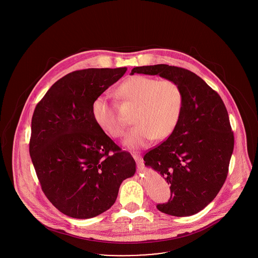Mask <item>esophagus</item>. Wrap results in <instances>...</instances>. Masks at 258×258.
<instances>
[{"mask_svg":"<svg viewBox=\"0 0 258 258\" xmlns=\"http://www.w3.org/2000/svg\"><path fill=\"white\" fill-rule=\"evenodd\" d=\"M133 157H134V159H135V162H136L138 165H140V164L143 163L142 157H141L139 154H133Z\"/></svg>","mask_w":258,"mask_h":258,"instance_id":"obj_1","label":"esophagus"}]
</instances>
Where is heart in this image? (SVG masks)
<instances>
[{
  "label": "heart",
  "mask_w": 258,
  "mask_h": 258,
  "mask_svg": "<svg viewBox=\"0 0 258 258\" xmlns=\"http://www.w3.org/2000/svg\"><path fill=\"white\" fill-rule=\"evenodd\" d=\"M118 92L124 99L136 104L134 115L136 123L124 139L125 147H145L155 138L164 139L174 132L184 103L183 91L176 82L135 75L123 81ZM93 116L112 137L119 138L124 135L126 123L106 97H98L95 100Z\"/></svg>",
  "instance_id": "1"
}]
</instances>
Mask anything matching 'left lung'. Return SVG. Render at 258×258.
<instances>
[{
  "label": "left lung",
  "instance_id": "left-lung-1",
  "mask_svg": "<svg viewBox=\"0 0 258 258\" xmlns=\"http://www.w3.org/2000/svg\"><path fill=\"white\" fill-rule=\"evenodd\" d=\"M135 74L160 75L183 91L179 123L144 160L170 184V199L158 204V210L175 217L192 216L214 200L227 177L234 136L226 107L217 92L187 70L161 63L136 67L131 74Z\"/></svg>",
  "mask_w": 258,
  "mask_h": 258
}]
</instances>
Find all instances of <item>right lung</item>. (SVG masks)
Returning a JSON list of instances; mask_svg holds the SVG:
<instances>
[{"label":"right lung","mask_w":258,"mask_h":258,"mask_svg":"<svg viewBox=\"0 0 258 258\" xmlns=\"http://www.w3.org/2000/svg\"><path fill=\"white\" fill-rule=\"evenodd\" d=\"M126 68L76 71L54 83L32 118L30 156L50 202L75 219L97 217L115 203L135 160L93 116L95 100Z\"/></svg>","instance_id":"1"}]
</instances>
